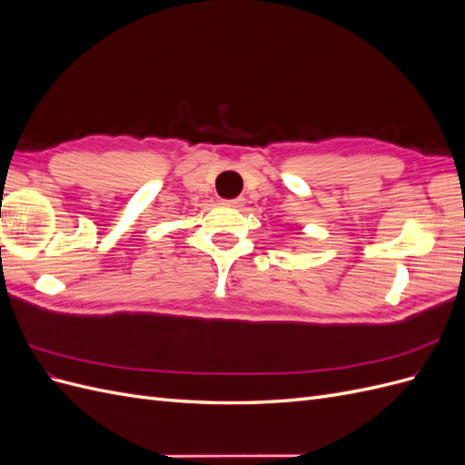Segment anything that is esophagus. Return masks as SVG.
Wrapping results in <instances>:
<instances>
[{"instance_id": "obj_1", "label": "esophagus", "mask_w": 465, "mask_h": 465, "mask_svg": "<svg viewBox=\"0 0 465 465\" xmlns=\"http://www.w3.org/2000/svg\"><path fill=\"white\" fill-rule=\"evenodd\" d=\"M244 203H246V200H244V198H234V200H227V205H229V207H236V209L244 207Z\"/></svg>"}]
</instances>
